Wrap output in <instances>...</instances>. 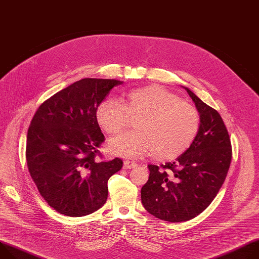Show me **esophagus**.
Returning <instances> with one entry per match:
<instances>
[{
    "label": "esophagus",
    "mask_w": 259,
    "mask_h": 259,
    "mask_svg": "<svg viewBox=\"0 0 259 259\" xmlns=\"http://www.w3.org/2000/svg\"><path fill=\"white\" fill-rule=\"evenodd\" d=\"M136 166H137V164L134 161H129V160L124 161V168H126V169L135 168Z\"/></svg>",
    "instance_id": "esophagus-1"
}]
</instances>
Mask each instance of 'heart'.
I'll return each mask as SVG.
<instances>
[{
  "label": "heart",
  "instance_id": "1",
  "mask_svg": "<svg viewBox=\"0 0 259 259\" xmlns=\"http://www.w3.org/2000/svg\"><path fill=\"white\" fill-rule=\"evenodd\" d=\"M130 119H137L136 131L108 143L109 152L115 156L136 158L151 154L159 161L176 159L191 146L200 125L196 108L156 84L128 92L124 103L105 99L97 106L96 120L110 135L122 132Z\"/></svg>",
  "mask_w": 259,
  "mask_h": 259
}]
</instances>
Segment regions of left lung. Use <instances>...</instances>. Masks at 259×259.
Masks as SVG:
<instances>
[{
	"instance_id": "left-lung-1",
	"label": "left lung",
	"mask_w": 259,
	"mask_h": 259,
	"mask_svg": "<svg viewBox=\"0 0 259 259\" xmlns=\"http://www.w3.org/2000/svg\"><path fill=\"white\" fill-rule=\"evenodd\" d=\"M195 103L200 125L193 143L175 162L160 169L148 166L150 177L142 188V202L150 214L168 222L198 216L219 192L231 161L227 129L217 110L183 87Z\"/></svg>"
}]
</instances>
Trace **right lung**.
<instances>
[{
    "label": "right lung",
    "instance_id": "add662e5",
    "mask_svg": "<svg viewBox=\"0 0 259 259\" xmlns=\"http://www.w3.org/2000/svg\"><path fill=\"white\" fill-rule=\"evenodd\" d=\"M122 83L80 79L44 101L33 116L27 136L28 168L41 196L60 214L87 216L106 202L108 179L123 161L96 160L105 139L96 109Z\"/></svg>",
    "mask_w": 259,
    "mask_h": 259
}]
</instances>
